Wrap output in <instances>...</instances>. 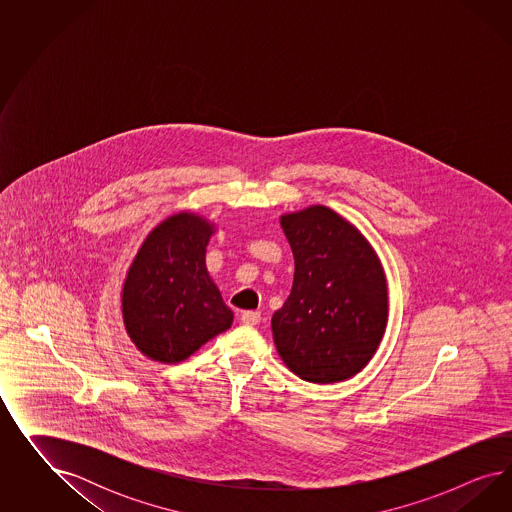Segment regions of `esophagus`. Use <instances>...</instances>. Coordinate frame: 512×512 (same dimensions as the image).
I'll list each match as a JSON object with an SVG mask.
<instances>
[{
  "label": "esophagus",
  "instance_id": "obj_1",
  "mask_svg": "<svg viewBox=\"0 0 512 512\" xmlns=\"http://www.w3.org/2000/svg\"><path fill=\"white\" fill-rule=\"evenodd\" d=\"M240 321H242L244 325H259V323H261V313H259V311H242V313H240Z\"/></svg>",
  "mask_w": 512,
  "mask_h": 512
}]
</instances>
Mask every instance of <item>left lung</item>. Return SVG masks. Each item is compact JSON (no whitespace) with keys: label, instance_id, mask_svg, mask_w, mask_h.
<instances>
[{"label":"left lung","instance_id":"left-lung-1","mask_svg":"<svg viewBox=\"0 0 512 512\" xmlns=\"http://www.w3.org/2000/svg\"><path fill=\"white\" fill-rule=\"evenodd\" d=\"M281 229L295 279L272 315L279 357L304 381H345L372 360L385 334L383 266L357 227L321 204L281 216Z\"/></svg>","mask_w":512,"mask_h":512}]
</instances>
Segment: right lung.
<instances>
[{"label": "right lung", "mask_w": 512, "mask_h": 512, "mask_svg": "<svg viewBox=\"0 0 512 512\" xmlns=\"http://www.w3.org/2000/svg\"><path fill=\"white\" fill-rule=\"evenodd\" d=\"M214 225L180 212L157 225L131 264L122 313L142 355L176 364L233 325V311L206 270Z\"/></svg>", "instance_id": "obj_1"}]
</instances>
